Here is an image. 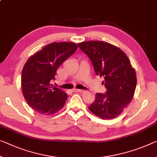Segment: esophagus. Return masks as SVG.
I'll list each match as a JSON object with an SVG mask.
<instances>
[{"mask_svg": "<svg viewBox=\"0 0 157 157\" xmlns=\"http://www.w3.org/2000/svg\"><path fill=\"white\" fill-rule=\"evenodd\" d=\"M73 91L74 92H79V93H82V92H84V91L83 90H78V89H76V88H75V89H73Z\"/></svg>", "mask_w": 157, "mask_h": 157, "instance_id": "obj_1", "label": "esophagus"}]
</instances>
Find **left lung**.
Returning a JSON list of instances; mask_svg holds the SVG:
<instances>
[{
    "label": "left lung",
    "mask_w": 157,
    "mask_h": 157,
    "mask_svg": "<svg viewBox=\"0 0 157 157\" xmlns=\"http://www.w3.org/2000/svg\"><path fill=\"white\" fill-rule=\"evenodd\" d=\"M78 46L90 58L96 75L104 77L102 83L106 88L105 94H96L89 109L104 120L116 118L132 101L136 88V73L129 58L121 49L107 42L89 41Z\"/></svg>",
    "instance_id": "obj_1"
}]
</instances>
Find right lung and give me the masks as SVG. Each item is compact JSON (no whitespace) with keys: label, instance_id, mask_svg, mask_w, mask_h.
Instances as JSON below:
<instances>
[{"label":"right lung","instance_id":"add662e5","mask_svg":"<svg viewBox=\"0 0 157 157\" xmlns=\"http://www.w3.org/2000/svg\"><path fill=\"white\" fill-rule=\"evenodd\" d=\"M72 42L51 43L30 56L22 72V93L31 108L46 116L53 115L64 106L68 96L52 86L56 71L78 48Z\"/></svg>","mask_w":157,"mask_h":157}]
</instances>
